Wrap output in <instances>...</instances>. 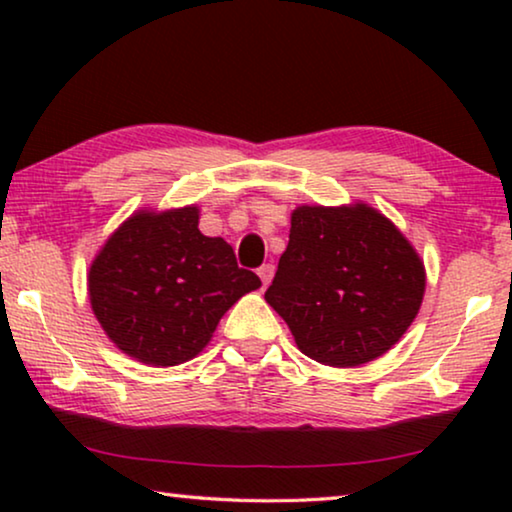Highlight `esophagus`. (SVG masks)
<instances>
[{
  "instance_id": "obj_1",
  "label": "esophagus",
  "mask_w": 512,
  "mask_h": 512,
  "mask_svg": "<svg viewBox=\"0 0 512 512\" xmlns=\"http://www.w3.org/2000/svg\"><path fill=\"white\" fill-rule=\"evenodd\" d=\"M272 275H275V265H272V263H263L261 268H258V277H261L263 286H268V284H270Z\"/></svg>"
}]
</instances>
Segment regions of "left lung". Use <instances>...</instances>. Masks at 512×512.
I'll return each instance as SVG.
<instances>
[{"mask_svg":"<svg viewBox=\"0 0 512 512\" xmlns=\"http://www.w3.org/2000/svg\"><path fill=\"white\" fill-rule=\"evenodd\" d=\"M424 265L373 207H298L265 300L300 352L361 366L401 340L424 296Z\"/></svg>","mask_w":512,"mask_h":512,"instance_id":"obj_1","label":"left lung"}]
</instances>
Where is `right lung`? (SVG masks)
<instances>
[{
  "label": "right lung",
  "instance_id": "add662e5",
  "mask_svg": "<svg viewBox=\"0 0 512 512\" xmlns=\"http://www.w3.org/2000/svg\"><path fill=\"white\" fill-rule=\"evenodd\" d=\"M261 286L221 237L198 230V207L139 212L90 265L97 321L118 349L151 366L202 352L228 307Z\"/></svg>",
  "mask_w": 512,
  "mask_h": 512
}]
</instances>
